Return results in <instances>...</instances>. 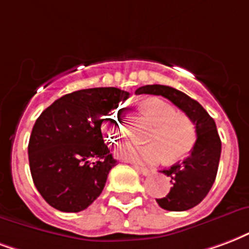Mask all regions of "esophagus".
<instances>
[{
    "mask_svg": "<svg viewBox=\"0 0 249 249\" xmlns=\"http://www.w3.org/2000/svg\"><path fill=\"white\" fill-rule=\"evenodd\" d=\"M134 169L139 171L140 174H142V176H149V174L152 173V170H149V169H146V167H140L137 166V165L134 166Z\"/></svg>",
    "mask_w": 249,
    "mask_h": 249,
    "instance_id": "obj_1",
    "label": "esophagus"
}]
</instances>
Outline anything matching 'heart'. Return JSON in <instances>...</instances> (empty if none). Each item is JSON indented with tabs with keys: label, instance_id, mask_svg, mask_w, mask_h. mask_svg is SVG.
<instances>
[{
	"label": "heart",
	"instance_id": "1",
	"mask_svg": "<svg viewBox=\"0 0 249 249\" xmlns=\"http://www.w3.org/2000/svg\"><path fill=\"white\" fill-rule=\"evenodd\" d=\"M141 112L156 128L149 136L148 145L126 142L116 154L123 160L139 165H154L163 161H178L189 154L196 141V129L189 117L178 115L169 103L160 99L143 101ZM103 130L109 141L115 142L126 134L121 112L112 110L103 124Z\"/></svg>",
	"mask_w": 249,
	"mask_h": 249
}]
</instances>
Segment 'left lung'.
Returning <instances> with one entry per match:
<instances>
[{"label": "left lung", "instance_id": "left-lung-1", "mask_svg": "<svg viewBox=\"0 0 249 249\" xmlns=\"http://www.w3.org/2000/svg\"><path fill=\"white\" fill-rule=\"evenodd\" d=\"M136 93L166 97L174 106L183 110L193 124H195L196 141L194 148L183 161L161 171L170 178L171 186L163 198L157 199L160 207L167 211H186L193 209L209 194L218 173L222 142L215 121L198 101L169 86H143Z\"/></svg>", "mask_w": 249, "mask_h": 249}]
</instances>
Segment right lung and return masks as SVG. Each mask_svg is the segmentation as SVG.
<instances>
[{
	"label": "right lung",
	"mask_w": 249,
	"mask_h": 249,
	"mask_svg": "<svg viewBox=\"0 0 249 249\" xmlns=\"http://www.w3.org/2000/svg\"><path fill=\"white\" fill-rule=\"evenodd\" d=\"M129 92L88 88L55 100L36 119L29 141L33 181L43 199L63 213H79L101 194L116 165L101 124Z\"/></svg>",
	"instance_id": "add662e5"
}]
</instances>
